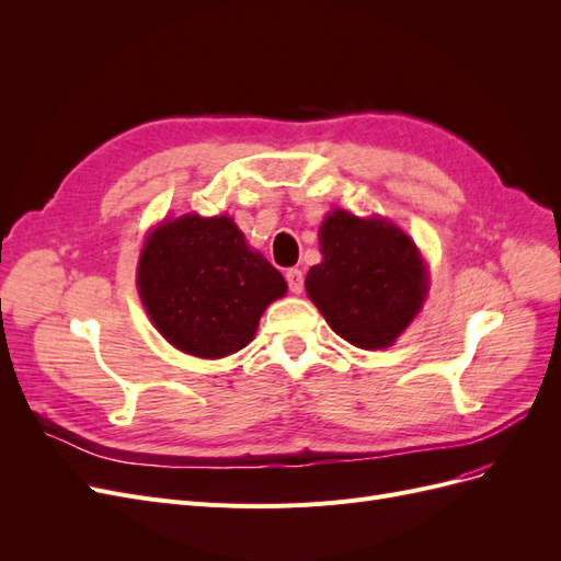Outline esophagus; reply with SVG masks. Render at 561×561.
<instances>
[{
  "instance_id": "34e87169",
  "label": "esophagus",
  "mask_w": 561,
  "mask_h": 561,
  "mask_svg": "<svg viewBox=\"0 0 561 561\" xmlns=\"http://www.w3.org/2000/svg\"><path fill=\"white\" fill-rule=\"evenodd\" d=\"M285 280H287V287H290V293L299 295L304 290V274L299 268H287L285 271Z\"/></svg>"
}]
</instances>
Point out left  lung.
<instances>
[{"instance_id": "8db88e82", "label": "left lung", "mask_w": 561, "mask_h": 561, "mask_svg": "<svg viewBox=\"0 0 561 561\" xmlns=\"http://www.w3.org/2000/svg\"><path fill=\"white\" fill-rule=\"evenodd\" d=\"M320 254L307 293L353 346L388 348L426 301V262L410 236L383 217L332 210L320 225Z\"/></svg>"}]
</instances>
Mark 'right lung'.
Listing matches in <instances>:
<instances>
[{
  "mask_svg": "<svg viewBox=\"0 0 561 561\" xmlns=\"http://www.w3.org/2000/svg\"><path fill=\"white\" fill-rule=\"evenodd\" d=\"M138 293L168 344L215 360L252 342L264 309L287 293V283L250 250L231 217L190 213L163 219L147 236Z\"/></svg>",
  "mask_w": 561,
  "mask_h": 561,
  "instance_id": "1",
  "label": "right lung"
}]
</instances>
